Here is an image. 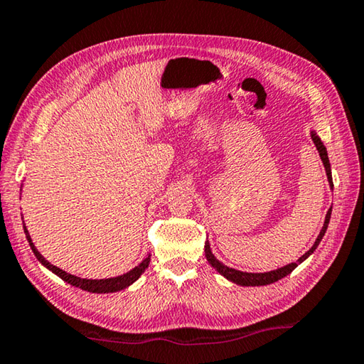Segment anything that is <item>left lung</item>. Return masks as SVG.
Returning <instances> with one entry per match:
<instances>
[{
	"mask_svg": "<svg viewBox=\"0 0 364 364\" xmlns=\"http://www.w3.org/2000/svg\"><path fill=\"white\" fill-rule=\"evenodd\" d=\"M310 136H311V139H313V143H315V146H316V149H318V152H319V157H321V160H323V165H324V168H326V175H328L329 186H331V189H332V188H334V184H332L331 164H329L328 151H326V146L323 144L321 138L318 136L315 130L310 132ZM331 212H332V208H329L328 213H326L324 225H323V228H321V231H319V234H318L315 244L311 245V249L308 250V252H305V254L301 255L295 263H289V264H286V267H282V268L273 269V271H267V273H247V271H239V269L230 268V267H226V264H225L223 262H220L218 258L213 255V252H212V249H210V242H208V241L205 242V258H207V262L210 263L212 268L217 269L218 273H220L221 276H223V278H226L228 281L234 282V284H239V286H244V287H249V286L255 287V286H268V284H273V282L279 281V279H282V278H286L287 274H291L292 271H294L295 268H297L301 262H305L306 258L310 257V255L313 254V252L316 250L319 242H321L323 236L326 234V230H328V225H329V220H331Z\"/></svg>",
	"mask_w": 364,
	"mask_h": 364,
	"instance_id": "left-lung-1",
	"label": "left lung"
}]
</instances>
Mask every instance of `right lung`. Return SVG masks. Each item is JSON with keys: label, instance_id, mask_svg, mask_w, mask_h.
<instances>
[{"label": "right lung", "instance_id": "obj_1", "mask_svg": "<svg viewBox=\"0 0 364 364\" xmlns=\"http://www.w3.org/2000/svg\"><path fill=\"white\" fill-rule=\"evenodd\" d=\"M23 232H26V237H27V241L30 244V249H32L35 257L38 258V262L43 264V267H46L49 271H53V273L59 276L60 279H64L67 284L75 286L78 289H82V291H88V292H93V294H110V292H119V291H122V289H127L128 286H132L134 281L141 278V274L144 273L146 268L149 267V262H151V255H147L144 260L138 263L133 269L127 271V273H123L120 276H115V278H107V279L78 278V276H75V274H70L64 269L54 267V264L49 263L46 258L43 257L38 250H36L26 225H23Z\"/></svg>", "mask_w": 364, "mask_h": 364}]
</instances>
